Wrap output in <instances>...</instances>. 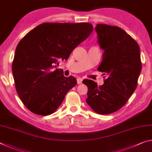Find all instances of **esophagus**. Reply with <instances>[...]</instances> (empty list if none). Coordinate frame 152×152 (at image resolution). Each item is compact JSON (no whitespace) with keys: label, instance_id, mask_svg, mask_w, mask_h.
<instances>
[{"label":"esophagus","instance_id":"34e87169","mask_svg":"<svg viewBox=\"0 0 152 152\" xmlns=\"http://www.w3.org/2000/svg\"><path fill=\"white\" fill-rule=\"evenodd\" d=\"M82 82H83V78H81L80 77H78V78H77V83L81 84Z\"/></svg>","mask_w":152,"mask_h":152}]
</instances>
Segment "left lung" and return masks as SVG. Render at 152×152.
<instances>
[{"instance_id":"8db88e82","label":"left lung","mask_w":152,"mask_h":152,"mask_svg":"<svg viewBox=\"0 0 152 152\" xmlns=\"http://www.w3.org/2000/svg\"><path fill=\"white\" fill-rule=\"evenodd\" d=\"M103 60L98 70L107 76L103 85L85 79L87 104L96 113L109 114L124 106L135 90L141 71L140 49L137 42L122 28L106 24L95 28Z\"/></svg>"}]
</instances>
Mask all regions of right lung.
<instances>
[{
  "mask_svg": "<svg viewBox=\"0 0 152 152\" xmlns=\"http://www.w3.org/2000/svg\"><path fill=\"white\" fill-rule=\"evenodd\" d=\"M93 31L88 23H44L29 32L17 46L12 72L17 93L24 105L40 115L53 113L76 85L53 69L67 59Z\"/></svg>",
  "mask_w": 152,
  "mask_h": 152,
  "instance_id": "right-lung-1",
  "label": "right lung"
}]
</instances>
